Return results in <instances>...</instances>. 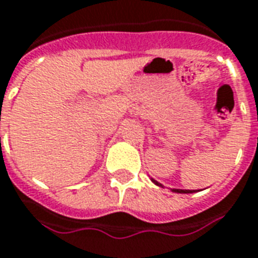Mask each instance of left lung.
<instances>
[{"label":"left lung","instance_id":"obj_1","mask_svg":"<svg viewBox=\"0 0 258 258\" xmlns=\"http://www.w3.org/2000/svg\"><path fill=\"white\" fill-rule=\"evenodd\" d=\"M150 180H152L156 186H158V187H164L161 183H158L157 180H154L153 177H150ZM171 191L177 192V194H192V192H197L196 190H182V188H171Z\"/></svg>","mask_w":258,"mask_h":258}]
</instances>
